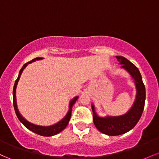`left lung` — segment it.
<instances>
[{"label":"left lung","mask_w":159,"mask_h":159,"mask_svg":"<svg viewBox=\"0 0 159 159\" xmlns=\"http://www.w3.org/2000/svg\"><path fill=\"white\" fill-rule=\"evenodd\" d=\"M122 68L125 69L134 78L136 85L137 95L134 105L125 114L119 116L100 117L95 112L92 105L93 118L95 126L99 132L111 136L123 134L132 129L139 121L144 108L146 98V90L139 69L124 57H116Z\"/></svg>","instance_id":"1"}]
</instances>
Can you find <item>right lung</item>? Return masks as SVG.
Returning <instances> with one entry per match:
<instances>
[{"label": "right lung", "instance_id": "right-lung-1", "mask_svg": "<svg viewBox=\"0 0 159 159\" xmlns=\"http://www.w3.org/2000/svg\"><path fill=\"white\" fill-rule=\"evenodd\" d=\"M41 59H43V58L42 57L34 58V59L32 60V61H30V62H27V63H25V64H24L22 68H21V70H20L17 79H16L15 84H14L13 90H12V98H13V106H14V109H15V112L16 114V116H17V117L19 118V120H20V122H21V123L27 128V129H28L29 130L31 131V132L42 136L49 137V136L55 135V134H58V133L61 132V131H63V129L67 126V125H68L69 122V120H70L71 118V115H72V107L73 106L74 104L75 103L76 100L78 99V96H76V97H75L73 99H72V101L70 102V104H69V110L68 111V113H67V114L66 115L65 117L62 120H61L59 123L54 124V125H50V126H41V125H34V124L29 123L28 121H27V120L19 114V111L17 108V105H16V86H17L18 81H19L20 76H21V73H22V71L24 70V69L27 66L28 63H32V62L38 61V60H41Z\"/></svg>", "mask_w": 159, "mask_h": 159}]
</instances>
